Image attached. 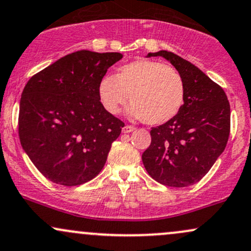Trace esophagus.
Listing matches in <instances>:
<instances>
[{
  "label": "esophagus",
  "mask_w": 251,
  "mask_h": 251,
  "mask_svg": "<svg viewBox=\"0 0 251 251\" xmlns=\"http://www.w3.org/2000/svg\"><path fill=\"white\" fill-rule=\"evenodd\" d=\"M135 130V128L134 126H125L122 128V132H125V134H128V132H132Z\"/></svg>",
  "instance_id": "esophagus-1"
}]
</instances>
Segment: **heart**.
Segmentation results:
<instances>
[{
    "label": "heart",
    "instance_id": "heart-1",
    "mask_svg": "<svg viewBox=\"0 0 251 251\" xmlns=\"http://www.w3.org/2000/svg\"><path fill=\"white\" fill-rule=\"evenodd\" d=\"M97 94L109 114L119 113L130 99L129 116L144 120L150 126H160L181 110L184 103V83L175 68L141 58L120 67L115 77H102Z\"/></svg>",
    "mask_w": 251,
    "mask_h": 251
}]
</instances>
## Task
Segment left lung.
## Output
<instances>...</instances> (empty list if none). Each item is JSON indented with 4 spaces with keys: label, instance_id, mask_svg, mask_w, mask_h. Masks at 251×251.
Listing matches in <instances>:
<instances>
[{
    "label": "left lung",
    "instance_id": "8db88e82",
    "mask_svg": "<svg viewBox=\"0 0 251 251\" xmlns=\"http://www.w3.org/2000/svg\"><path fill=\"white\" fill-rule=\"evenodd\" d=\"M162 56L184 83V103L175 117L150 130L151 143L142 154L144 168L168 187L195 184L225 150L230 132V105L225 90L189 61L167 50Z\"/></svg>",
    "mask_w": 251,
    "mask_h": 251
}]
</instances>
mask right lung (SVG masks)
Instances as JSON below:
<instances>
[{"label": "right lung", "instance_id": "obj_1", "mask_svg": "<svg viewBox=\"0 0 251 251\" xmlns=\"http://www.w3.org/2000/svg\"><path fill=\"white\" fill-rule=\"evenodd\" d=\"M120 52L78 50L29 79L20 101L22 148L44 177L78 185L99 175L125 126L101 104L97 85Z\"/></svg>", "mask_w": 251, "mask_h": 251}]
</instances>
